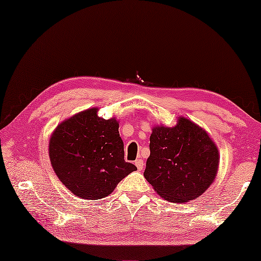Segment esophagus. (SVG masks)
Instances as JSON below:
<instances>
[{
    "label": "esophagus",
    "instance_id": "34e87169",
    "mask_svg": "<svg viewBox=\"0 0 261 261\" xmlns=\"http://www.w3.org/2000/svg\"><path fill=\"white\" fill-rule=\"evenodd\" d=\"M135 165H136V168H138V170H143V166H144V163H143V160H136L135 161Z\"/></svg>",
    "mask_w": 261,
    "mask_h": 261
}]
</instances>
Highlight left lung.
<instances>
[{"mask_svg": "<svg viewBox=\"0 0 261 261\" xmlns=\"http://www.w3.org/2000/svg\"><path fill=\"white\" fill-rule=\"evenodd\" d=\"M144 178L162 198L187 202L206 192L219 169V150L201 127L180 118L174 127H153Z\"/></svg>", "mask_w": 261, "mask_h": 261, "instance_id": "1", "label": "left lung"}]
</instances>
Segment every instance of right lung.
Returning a JSON list of instances; mask_svg holds the SVG:
<instances>
[{"instance_id":"add662e5","label":"right lung","mask_w":261,"mask_h":261,"mask_svg":"<svg viewBox=\"0 0 261 261\" xmlns=\"http://www.w3.org/2000/svg\"><path fill=\"white\" fill-rule=\"evenodd\" d=\"M97 109L60 123L49 140V160L58 178L76 196L98 200L112 193L136 166L125 161L115 119L99 118Z\"/></svg>"}]
</instances>
